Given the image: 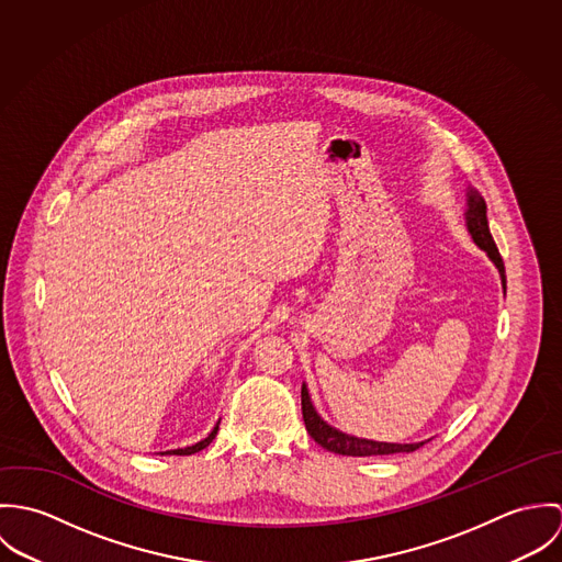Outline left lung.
Instances as JSON below:
<instances>
[{"label":"left lung","mask_w":562,"mask_h":562,"mask_svg":"<svg viewBox=\"0 0 562 562\" xmlns=\"http://www.w3.org/2000/svg\"><path fill=\"white\" fill-rule=\"evenodd\" d=\"M465 223H468V232L472 234L474 241L481 246L482 250H486L488 259L495 263V268L499 270L502 277V288L506 292V274H504V261L499 257V250L495 246V241L491 238L488 232V223H486V203L476 190L468 192V212H465ZM301 404H303V419L307 426V432L312 435V439L316 443H321L324 450L335 452V454H344V457H376V454H398V452H415L417 448H422L426 441L419 443H385V441H372V439H359L352 435H346L333 426H328L318 411L314 408L310 392L303 383L301 390Z\"/></svg>","instance_id":"1"}]
</instances>
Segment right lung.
Segmentation results:
<instances>
[{"label":"right lung","mask_w":562,"mask_h":562,"mask_svg":"<svg viewBox=\"0 0 562 562\" xmlns=\"http://www.w3.org/2000/svg\"><path fill=\"white\" fill-rule=\"evenodd\" d=\"M216 432H218V424L214 426V430L203 439V441H199V443H194V446H188V448H177V450H168V452H164V454H177V457H188V454H194V452H199V450H203V448H207L210 443H212V439L216 437Z\"/></svg>","instance_id":"right-lung-1"}]
</instances>
